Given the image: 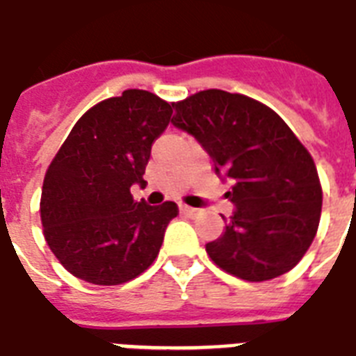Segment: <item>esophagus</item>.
<instances>
[{
    "label": "esophagus",
    "mask_w": 356,
    "mask_h": 356,
    "mask_svg": "<svg viewBox=\"0 0 356 356\" xmlns=\"http://www.w3.org/2000/svg\"><path fill=\"white\" fill-rule=\"evenodd\" d=\"M179 210H181V213H184V216H188V218H195L197 216V208H192V207H186V204H181L179 207Z\"/></svg>",
    "instance_id": "1"
}]
</instances>
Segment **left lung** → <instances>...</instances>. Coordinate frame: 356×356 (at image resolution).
<instances>
[{"instance_id":"1","label":"left lung","mask_w":356,"mask_h":356,"mask_svg":"<svg viewBox=\"0 0 356 356\" xmlns=\"http://www.w3.org/2000/svg\"><path fill=\"white\" fill-rule=\"evenodd\" d=\"M172 124L192 135L230 183L225 232L207 243L212 261L247 282L289 273L313 243L322 188L313 157L282 118L245 95L208 89L173 104Z\"/></svg>"}]
</instances>
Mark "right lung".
I'll return each mask as SVG.
<instances>
[{
  "label": "right lung",
  "instance_id": "add662e5",
  "mask_svg": "<svg viewBox=\"0 0 356 356\" xmlns=\"http://www.w3.org/2000/svg\"><path fill=\"white\" fill-rule=\"evenodd\" d=\"M172 106L128 89L83 113L58 149L42 190L43 236L69 273L95 285L137 278L157 258L172 201L137 203L152 146L168 128Z\"/></svg>",
  "mask_w": 356,
  "mask_h": 356
}]
</instances>
